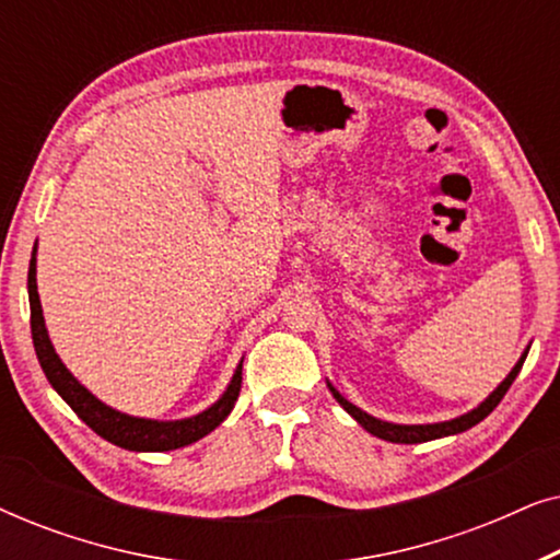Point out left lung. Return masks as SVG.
Segmentation results:
<instances>
[{"instance_id":"left-lung-1","label":"left lung","mask_w":560,"mask_h":560,"mask_svg":"<svg viewBox=\"0 0 560 560\" xmlns=\"http://www.w3.org/2000/svg\"><path fill=\"white\" fill-rule=\"evenodd\" d=\"M527 351L523 357H520V362L512 366V372L504 377V382L500 387L494 389L492 395L487 397L485 402L479 405V408H474L471 412H466V416L462 418H454V420H446V423H428V425H397V423H387V420H380V418H372L370 412L359 410L357 405H351L347 397L339 395V389H336L334 385H328V389H331L336 402L341 405L343 410L349 412L351 418L357 420L359 425L364 428V431H370L372 435H377V439L382 441H389V443H425V441H435V439H443V435H454V433H464L469 431L471 425H477L479 420H485L489 412H492L497 405H500V400L504 397V393H508L512 382H515V377L520 374V370H523V362H525Z\"/></svg>"}]
</instances>
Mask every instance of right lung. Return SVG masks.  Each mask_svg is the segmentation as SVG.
Wrapping results in <instances>:
<instances>
[{
    "instance_id": "obj_1",
    "label": "right lung",
    "mask_w": 560,
    "mask_h": 560,
    "mask_svg": "<svg viewBox=\"0 0 560 560\" xmlns=\"http://www.w3.org/2000/svg\"><path fill=\"white\" fill-rule=\"evenodd\" d=\"M27 293H30V328H33V343L37 362H40L45 377L52 385V389L71 405V410L86 423L91 431L102 435L104 441L114 443V446L127 451H173L183 448L188 443H196L203 435H209L213 428L224 423V418L232 412L236 397L242 389V364L236 366L232 382H229L226 393L211 405L209 410L198 412L194 418L183 420H148V418H132L125 412L109 408L102 400H96L71 372L60 362V357L52 349L48 339V328H45L40 295H37V280H35V252L30 259L27 272Z\"/></svg>"
}]
</instances>
